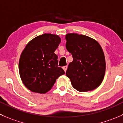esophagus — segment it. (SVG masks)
<instances>
[{
	"label": "esophagus",
	"instance_id": "34e87169",
	"mask_svg": "<svg viewBox=\"0 0 123 123\" xmlns=\"http://www.w3.org/2000/svg\"><path fill=\"white\" fill-rule=\"evenodd\" d=\"M67 67H68L67 66H64V67H62V68L64 69V71H65V72L67 71Z\"/></svg>",
	"mask_w": 123,
	"mask_h": 123
}]
</instances>
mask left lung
I'll return each mask as SVG.
<instances>
[{"label":"left lung","mask_w":123,"mask_h":123,"mask_svg":"<svg viewBox=\"0 0 123 123\" xmlns=\"http://www.w3.org/2000/svg\"><path fill=\"white\" fill-rule=\"evenodd\" d=\"M65 39L67 49L73 58L66 71L73 86L82 92L97 88L103 81L106 70L100 45L89 37L74 33L67 34Z\"/></svg>","instance_id":"obj_1"}]
</instances>
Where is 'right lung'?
Instances as JSON below:
<instances>
[{
  "label": "right lung",
  "mask_w": 123,
  "mask_h": 123,
  "mask_svg": "<svg viewBox=\"0 0 123 123\" xmlns=\"http://www.w3.org/2000/svg\"><path fill=\"white\" fill-rule=\"evenodd\" d=\"M61 43L56 35L44 34L32 40L21 53L19 73L25 86L34 92L46 93L52 89L59 76L65 74L58 66L54 53Z\"/></svg>",
  "instance_id": "1"
}]
</instances>
